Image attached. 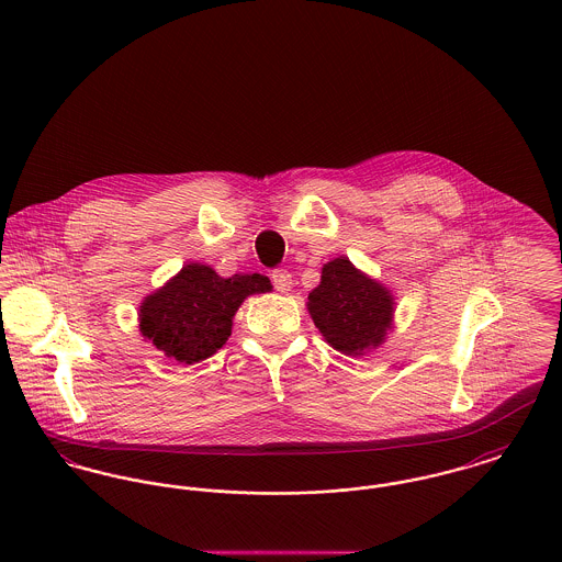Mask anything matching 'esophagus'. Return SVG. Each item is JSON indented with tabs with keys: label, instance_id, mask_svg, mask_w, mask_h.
I'll use <instances>...</instances> for the list:
<instances>
[{
	"label": "esophagus",
	"instance_id": "obj_1",
	"mask_svg": "<svg viewBox=\"0 0 562 562\" xmlns=\"http://www.w3.org/2000/svg\"><path fill=\"white\" fill-rule=\"evenodd\" d=\"M270 279H272V285H274L277 292L285 294V292L292 290V274L288 270H272Z\"/></svg>",
	"mask_w": 562,
	"mask_h": 562
}]
</instances>
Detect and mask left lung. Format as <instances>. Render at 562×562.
I'll use <instances>...</instances> for the list:
<instances>
[{
	"instance_id": "left-lung-1",
	"label": "left lung",
	"mask_w": 562,
	"mask_h": 562,
	"mask_svg": "<svg viewBox=\"0 0 562 562\" xmlns=\"http://www.w3.org/2000/svg\"><path fill=\"white\" fill-rule=\"evenodd\" d=\"M394 296L348 257L324 263L321 285L310 292L307 310L328 346L359 357L385 341L394 318Z\"/></svg>"
}]
</instances>
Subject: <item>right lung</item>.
<instances>
[{"label": "right lung", "mask_w": 562, "mask_h": 562, "mask_svg": "<svg viewBox=\"0 0 562 562\" xmlns=\"http://www.w3.org/2000/svg\"><path fill=\"white\" fill-rule=\"evenodd\" d=\"M270 290L257 272L225 279L205 263H186L143 301L140 333L168 359L199 363L225 346L244 299Z\"/></svg>", "instance_id": "add662e5"}]
</instances>
